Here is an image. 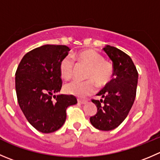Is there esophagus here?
I'll return each mask as SVG.
<instances>
[{"label":"esophagus","instance_id":"obj_1","mask_svg":"<svg viewBox=\"0 0 160 160\" xmlns=\"http://www.w3.org/2000/svg\"><path fill=\"white\" fill-rule=\"evenodd\" d=\"M77 102H78V103H80V104H85L87 102V100H84V99H81V98H78L77 99Z\"/></svg>","mask_w":160,"mask_h":160}]
</instances>
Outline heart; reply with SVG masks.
Segmentation results:
<instances>
[{
  "instance_id": "obj_1",
  "label": "heart",
  "mask_w": 160,
  "mask_h": 160,
  "mask_svg": "<svg viewBox=\"0 0 160 160\" xmlns=\"http://www.w3.org/2000/svg\"><path fill=\"white\" fill-rule=\"evenodd\" d=\"M74 61L78 65L87 66L85 81L73 80L64 86L66 94L78 97H84L92 94L95 91V83L99 87L107 84L112 80L114 72L113 65L111 62L104 59L99 52L93 49H87L72 55L66 56L61 61L59 72L62 78L70 80L73 74Z\"/></svg>"
}]
</instances>
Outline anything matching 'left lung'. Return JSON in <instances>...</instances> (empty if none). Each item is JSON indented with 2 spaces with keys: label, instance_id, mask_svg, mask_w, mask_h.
<instances>
[{
  "label": "left lung",
  "instance_id": "1",
  "mask_svg": "<svg viewBox=\"0 0 160 160\" xmlns=\"http://www.w3.org/2000/svg\"><path fill=\"white\" fill-rule=\"evenodd\" d=\"M104 51L112 61L113 78L97 94L103 99H91L98 111L90 121L97 129L107 131L117 128L128 116L136 97L138 72L131 57L121 50L107 45Z\"/></svg>",
  "mask_w": 160,
  "mask_h": 160
}]
</instances>
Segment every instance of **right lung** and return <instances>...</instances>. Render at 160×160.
I'll return each mask as SVG.
<instances>
[{
  "mask_svg": "<svg viewBox=\"0 0 160 160\" xmlns=\"http://www.w3.org/2000/svg\"><path fill=\"white\" fill-rule=\"evenodd\" d=\"M70 51L66 45L46 44L23 56L15 72L20 108L37 131L48 134L62 128L66 108L77 103L72 95H54L62 86L59 65Z\"/></svg>",
  "mask_w": 160,
  "mask_h": 160,
  "instance_id": "1",
  "label": "right lung"
}]
</instances>
